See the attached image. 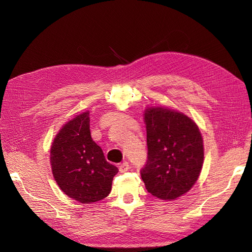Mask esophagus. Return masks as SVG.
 Masks as SVG:
<instances>
[{"mask_svg": "<svg viewBox=\"0 0 252 252\" xmlns=\"http://www.w3.org/2000/svg\"><path fill=\"white\" fill-rule=\"evenodd\" d=\"M129 168H130V167H129V163H128V162L122 163V164H120V166H119L120 172H126V171L129 170Z\"/></svg>", "mask_w": 252, "mask_h": 252, "instance_id": "esophagus-1", "label": "esophagus"}]
</instances>
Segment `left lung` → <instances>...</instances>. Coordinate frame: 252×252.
<instances>
[{
  "label": "left lung",
  "instance_id": "8db88e82",
  "mask_svg": "<svg viewBox=\"0 0 252 252\" xmlns=\"http://www.w3.org/2000/svg\"><path fill=\"white\" fill-rule=\"evenodd\" d=\"M147 161L141 177L147 191L162 200H174L189 191L204 161L199 127L185 114L166 108L145 111Z\"/></svg>",
  "mask_w": 252,
  "mask_h": 252
}]
</instances>
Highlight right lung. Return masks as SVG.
<instances>
[{
    "instance_id": "right-lung-1",
    "label": "right lung",
    "mask_w": 252,
    "mask_h": 252,
    "mask_svg": "<svg viewBox=\"0 0 252 252\" xmlns=\"http://www.w3.org/2000/svg\"><path fill=\"white\" fill-rule=\"evenodd\" d=\"M89 121V111H86L68 122L50 149L57 184L65 194L84 204L107 196L113 177L119 171L106 161L103 150L91 139Z\"/></svg>"
}]
</instances>
